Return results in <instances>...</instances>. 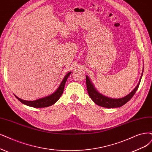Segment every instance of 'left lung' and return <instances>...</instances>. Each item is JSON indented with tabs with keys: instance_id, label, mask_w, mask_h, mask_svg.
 <instances>
[{
	"instance_id": "8db88e82",
	"label": "left lung",
	"mask_w": 152,
	"mask_h": 152,
	"mask_svg": "<svg viewBox=\"0 0 152 152\" xmlns=\"http://www.w3.org/2000/svg\"><path fill=\"white\" fill-rule=\"evenodd\" d=\"M143 72L142 74L141 77H140V81L138 82V84L137 86L135 87L133 90L125 97H123L122 98L120 99H113V98H110L108 97H106L103 96V95L99 93H98L96 89L93 86L92 83L89 80V77L88 76L86 77V86H87V90L88 93L89 94V96L91 98V99L93 102L98 104V106H102V107L108 108H118L121 107V106H123L125 104H126L129 100H130L133 96V95L135 94L136 91L138 88V86L140 85V81H141V79L142 77Z\"/></svg>"
}]
</instances>
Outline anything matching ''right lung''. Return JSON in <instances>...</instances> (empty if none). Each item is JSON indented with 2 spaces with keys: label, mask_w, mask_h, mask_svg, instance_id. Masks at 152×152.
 <instances>
[{
  "label": "right lung",
  "mask_w": 152,
  "mask_h": 152,
  "mask_svg": "<svg viewBox=\"0 0 152 152\" xmlns=\"http://www.w3.org/2000/svg\"><path fill=\"white\" fill-rule=\"evenodd\" d=\"M71 72L67 73V74L64 76V79L63 80V81H62L59 88L57 89V90H56L54 93L49 95L48 96L39 99L35 101H26V100L21 99L18 96H16L15 95V96L17 98V99L19 100L22 103H23L27 106H32V107H34V108L48 107V106L54 104L61 96V95L63 94L64 91V88L66 80H67L69 76L71 75Z\"/></svg>",
  "instance_id": "obj_1"
}]
</instances>
